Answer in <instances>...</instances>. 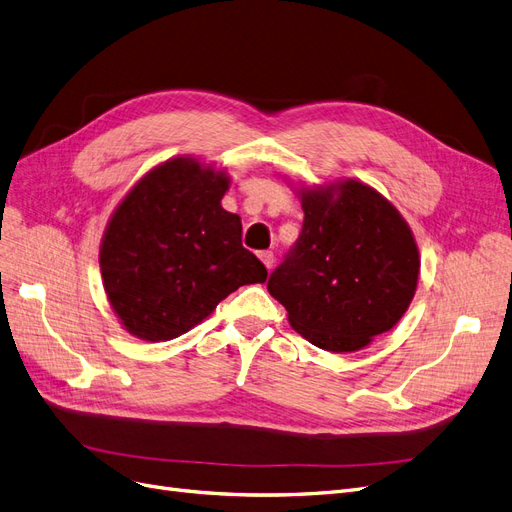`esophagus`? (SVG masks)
I'll use <instances>...</instances> for the list:
<instances>
[{
	"mask_svg": "<svg viewBox=\"0 0 512 512\" xmlns=\"http://www.w3.org/2000/svg\"><path fill=\"white\" fill-rule=\"evenodd\" d=\"M259 259L263 261V266H266L268 270H272V266H274V253L272 251H261Z\"/></svg>",
	"mask_w": 512,
	"mask_h": 512,
	"instance_id": "34e87169",
	"label": "esophagus"
}]
</instances>
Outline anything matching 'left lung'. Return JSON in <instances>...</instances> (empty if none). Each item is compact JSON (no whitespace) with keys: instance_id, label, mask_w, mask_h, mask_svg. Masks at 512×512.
Returning a JSON list of instances; mask_svg holds the SVG:
<instances>
[{"instance_id":"obj_1","label":"left lung","mask_w":512,"mask_h":512,"mask_svg":"<svg viewBox=\"0 0 512 512\" xmlns=\"http://www.w3.org/2000/svg\"><path fill=\"white\" fill-rule=\"evenodd\" d=\"M304 225L268 291L291 327L331 352L365 348L407 312L420 255L399 211L365 183L301 192Z\"/></svg>"}]
</instances>
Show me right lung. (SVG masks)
I'll return each instance as SVG.
<instances>
[{"instance_id":"obj_1","label":"right lung","mask_w":512,"mask_h":512,"mask_svg":"<svg viewBox=\"0 0 512 512\" xmlns=\"http://www.w3.org/2000/svg\"><path fill=\"white\" fill-rule=\"evenodd\" d=\"M223 173L175 158L147 173L113 213L101 244V274L122 325L166 342L211 314L268 270L242 246V223L221 198Z\"/></svg>"}]
</instances>
